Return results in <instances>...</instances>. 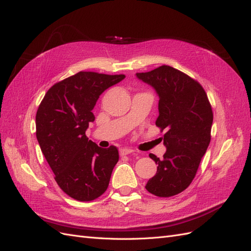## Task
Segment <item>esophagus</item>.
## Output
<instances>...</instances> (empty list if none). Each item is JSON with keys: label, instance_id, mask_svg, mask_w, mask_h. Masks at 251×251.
Wrapping results in <instances>:
<instances>
[{"label": "esophagus", "instance_id": "34e87169", "mask_svg": "<svg viewBox=\"0 0 251 251\" xmlns=\"http://www.w3.org/2000/svg\"><path fill=\"white\" fill-rule=\"evenodd\" d=\"M132 152H134V150L133 149H130V148H122L121 150H120V154L123 156V155H127V154H129V153H132Z\"/></svg>", "mask_w": 251, "mask_h": 251}]
</instances>
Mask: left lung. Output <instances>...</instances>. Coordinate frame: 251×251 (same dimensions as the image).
Instances as JSON below:
<instances>
[{
  "label": "left lung",
  "mask_w": 251,
  "mask_h": 251,
  "mask_svg": "<svg viewBox=\"0 0 251 251\" xmlns=\"http://www.w3.org/2000/svg\"><path fill=\"white\" fill-rule=\"evenodd\" d=\"M137 76L152 86L160 98L155 125L165 131L167 148L163 159L149 154L157 171L145 188L156 197L169 198L185 190L196 176L211 139V105L201 84L171 66Z\"/></svg>",
  "instance_id": "obj_1"
}]
</instances>
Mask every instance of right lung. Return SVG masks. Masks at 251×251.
Listing matches in <instances>:
<instances>
[{
  "instance_id": "obj_1",
  "label": "right lung",
  "mask_w": 251,
  "mask_h": 251,
  "mask_svg": "<svg viewBox=\"0 0 251 251\" xmlns=\"http://www.w3.org/2000/svg\"><path fill=\"white\" fill-rule=\"evenodd\" d=\"M124 75L80 71L46 92L35 116L37 139L60 188L76 201L101 197L119 161L116 146L101 148L86 137L92 109L103 92Z\"/></svg>"
}]
</instances>
